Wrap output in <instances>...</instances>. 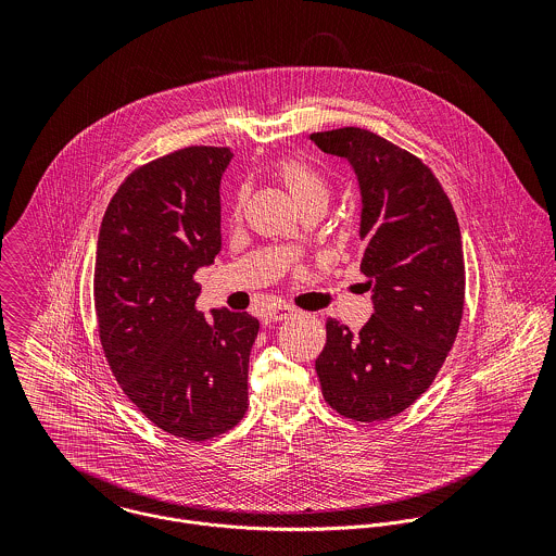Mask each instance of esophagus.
Instances as JSON below:
<instances>
[{
  "label": "esophagus",
  "instance_id": "1",
  "mask_svg": "<svg viewBox=\"0 0 556 556\" xmlns=\"http://www.w3.org/2000/svg\"><path fill=\"white\" fill-rule=\"evenodd\" d=\"M295 311L291 308V306H274V308H269V311H265V315H263V320L265 323H280V320H287V318L291 317Z\"/></svg>",
  "mask_w": 556,
  "mask_h": 556
}]
</instances>
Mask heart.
<instances>
[{
	"instance_id": "heart-1",
	"label": "heart",
	"mask_w": 556,
	"mask_h": 556,
	"mask_svg": "<svg viewBox=\"0 0 556 556\" xmlns=\"http://www.w3.org/2000/svg\"><path fill=\"white\" fill-rule=\"evenodd\" d=\"M276 173L302 210L308 205H327L329 192H331L329 181L313 164L304 160L287 159L278 164ZM243 199H245V190H241L238 194V205H236L238 212L243 205Z\"/></svg>"
}]
</instances>
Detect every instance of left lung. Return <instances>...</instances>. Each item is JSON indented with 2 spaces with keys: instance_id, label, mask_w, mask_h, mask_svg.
<instances>
[{
  "instance_id": "obj_1",
  "label": "left lung",
  "mask_w": 556,
  "mask_h": 556,
  "mask_svg": "<svg viewBox=\"0 0 556 556\" xmlns=\"http://www.w3.org/2000/svg\"><path fill=\"white\" fill-rule=\"evenodd\" d=\"M311 139L357 173L362 274L375 302L359 333L327 318L320 390L342 417L383 421L432 386L454 346L465 311L458 218L434 173L392 141L353 126Z\"/></svg>"
}]
</instances>
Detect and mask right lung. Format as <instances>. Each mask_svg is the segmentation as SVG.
Masks as SVG:
<instances>
[{
  "instance_id": "add662e5",
  "label": "right lung",
  "mask_w": 556,
  "mask_h": 556,
  "mask_svg": "<svg viewBox=\"0 0 556 556\" xmlns=\"http://www.w3.org/2000/svg\"><path fill=\"white\" fill-rule=\"evenodd\" d=\"M229 148L192 146L137 166L113 194L98 236V336L124 394L160 430L207 441L248 408L258 320L197 308L199 267L220 252V177Z\"/></svg>"
}]
</instances>
